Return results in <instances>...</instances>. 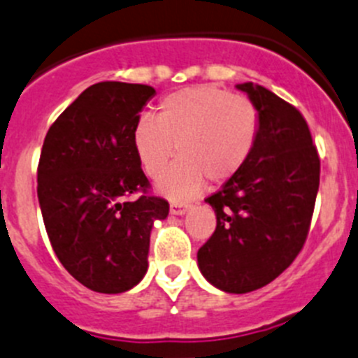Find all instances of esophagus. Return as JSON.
I'll return each mask as SVG.
<instances>
[{"label":"esophagus","mask_w":358,"mask_h":358,"mask_svg":"<svg viewBox=\"0 0 358 358\" xmlns=\"http://www.w3.org/2000/svg\"><path fill=\"white\" fill-rule=\"evenodd\" d=\"M190 208V205H178V203H173L171 205V213L173 215H183V213L187 212V210Z\"/></svg>","instance_id":"esophagus-1"}]
</instances>
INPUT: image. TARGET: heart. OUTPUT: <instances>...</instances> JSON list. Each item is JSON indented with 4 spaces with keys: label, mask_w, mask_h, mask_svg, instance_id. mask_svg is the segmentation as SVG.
<instances>
[{
    "label": "heart",
    "mask_w": 358,
    "mask_h": 358,
    "mask_svg": "<svg viewBox=\"0 0 358 358\" xmlns=\"http://www.w3.org/2000/svg\"><path fill=\"white\" fill-rule=\"evenodd\" d=\"M259 132L252 100L215 86H192L160 100L155 118L143 115L132 146L143 171L157 178L173 157L182 159L159 180V190L182 201L196 196L206 178L222 183L245 166Z\"/></svg>",
    "instance_id": "heart-1"
}]
</instances>
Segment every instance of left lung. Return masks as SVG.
Returning <instances> with one entry per match:
<instances>
[{"label": "left lung", "instance_id": "obj_1", "mask_svg": "<svg viewBox=\"0 0 358 358\" xmlns=\"http://www.w3.org/2000/svg\"><path fill=\"white\" fill-rule=\"evenodd\" d=\"M245 92L259 115L249 160L205 201L217 228L198 250L210 285L226 293L263 288L299 256L309 233L320 187V157L302 113L252 83Z\"/></svg>", "mask_w": 358, "mask_h": 358}]
</instances>
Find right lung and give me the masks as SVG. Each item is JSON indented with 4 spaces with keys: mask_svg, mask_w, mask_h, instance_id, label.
Wrapping results in <instances>:
<instances>
[{
    "mask_svg": "<svg viewBox=\"0 0 358 358\" xmlns=\"http://www.w3.org/2000/svg\"><path fill=\"white\" fill-rule=\"evenodd\" d=\"M155 90L103 81L86 88L43 139L36 194L66 272L96 293H123L148 270L153 220L169 203L150 194L132 130ZM138 198L129 200L130 195Z\"/></svg>",
    "mask_w": 358,
    "mask_h": 358,
    "instance_id": "obj_1",
    "label": "right lung"
}]
</instances>
